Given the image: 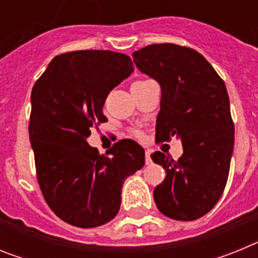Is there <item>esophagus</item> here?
<instances>
[{"instance_id": "obj_1", "label": "esophagus", "mask_w": 258, "mask_h": 258, "mask_svg": "<svg viewBox=\"0 0 258 258\" xmlns=\"http://www.w3.org/2000/svg\"><path fill=\"white\" fill-rule=\"evenodd\" d=\"M145 157H146V164H147V165H150V164L152 163V160H151V156H150V152L149 151H146Z\"/></svg>"}]
</instances>
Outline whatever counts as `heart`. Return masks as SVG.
<instances>
[{"instance_id": "1", "label": "heart", "mask_w": 258, "mask_h": 258, "mask_svg": "<svg viewBox=\"0 0 258 258\" xmlns=\"http://www.w3.org/2000/svg\"><path fill=\"white\" fill-rule=\"evenodd\" d=\"M134 134H136V136H140V133H138V132H134Z\"/></svg>"}]
</instances>
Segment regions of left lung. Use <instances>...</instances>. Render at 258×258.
<instances>
[{"mask_svg": "<svg viewBox=\"0 0 258 258\" xmlns=\"http://www.w3.org/2000/svg\"><path fill=\"white\" fill-rule=\"evenodd\" d=\"M137 68L160 84L156 141L181 140L178 160L156 151L166 177L154 190L157 209L177 221H194L213 208L229 177L234 122L223 80L191 47L154 44L133 52Z\"/></svg>", "mask_w": 258, "mask_h": 258, "instance_id": "1", "label": "left lung"}]
</instances>
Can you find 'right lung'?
Returning <instances> with one entry per match:
<instances>
[{"label":"right lung","mask_w":258,"mask_h":258,"mask_svg":"<svg viewBox=\"0 0 258 258\" xmlns=\"http://www.w3.org/2000/svg\"><path fill=\"white\" fill-rule=\"evenodd\" d=\"M134 71L125 54L79 50L50 61L31 94L29 141L45 202L60 220L90 229L109 222L122 183L145 165V150L122 140L106 155L90 147V129L107 121V95Z\"/></svg>","instance_id":"obj_1"}]
</instances>
